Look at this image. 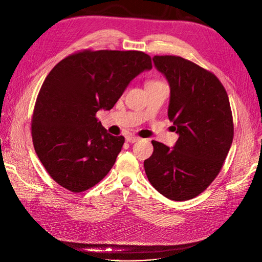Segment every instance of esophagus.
Returning <instances> with one entry per match:
<instances>
[{
	"label": "esophagus",
	"instance_id": "esophagus-1",
	"mask_svg": "<svg viewBox=\"0 0 262 262\" xmlns=\"http://www.w3.org/2000/svg\"><path fill=\"white\" fill-rule=\"evenodd\" d=\"M126 140H127L128 143H135V142H137V141H140L141 138L137 137V136H132V135H130V136H127Z\"/></svg>",
	"mask_w": 262,
	"mask_h": 262
}]
</instances>
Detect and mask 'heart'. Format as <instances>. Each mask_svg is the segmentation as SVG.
<instances>
[{"label": "heart", "mask_w": 262, "mask_h": 262, "mask_svg": "<svg viewBox=\"0 0 262 262\" xmlns=\"http://www.w3.org/2000/svg\"><path fill=\"white\" fill-rule=\"evenodd\" d=\"M149 83H154V82H149Z\"/></svg>", "instance_id": "1"}]
</instances>
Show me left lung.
Returning <instances> with one entry per match:
<instances>
[{
	"instance_id": "8db88e82",
	"label": "left lung",
	"mask_w": 262,
	"mask_h": 262,
	"mask_svg": "<svg viewBox=\"0 0 262 262\" xmlns=\"http://www.w3.org/2000/svg\"><path fill=\"white\" fill-rule=\"evenodd\" d=\"M153 62L169 82L168 116L179 138L172 148L152 141L144 168L160 193L183 202L206 190L224 164L234 135L231 105L211 72L180 56H154Z\"/></svg>"
}]
</instances>
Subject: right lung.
<instances>
[{
  "mask_svg": "<svg viewBox=\"0 0 262 262\" xmlns=\"http://www.w3.org/2000/svg\"><path fill=\"white\" fill-rule=\"evenodd\" d=\"M152 69L138 51L77 52L60 60L43 81L31 120L33 147L48 174L72 192L85 191L108 174L125 143L98 121L130 81Z\"/></svg>",
  "mask_w": 262,
  "mask_h": 262,
  "instance_id": "obj_1",
  "label": "right lung"
}]
</instances>
